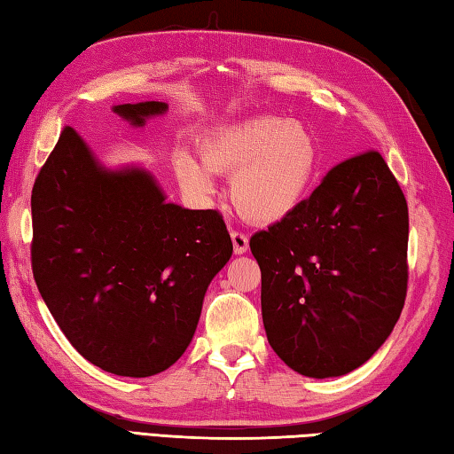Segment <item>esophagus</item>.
<instances>
[{
    "mask_svg": "<svg viewBox=\"0 0 454 454\" xmlns=\"http://www.w3.org/2000/svg\"><path fill=\"white\" fill-rule=\"evenodd\" d=\"M230 236H232L234 252H236L238 255L248 252V248H250V240H248V236H246L244 232H232Z\"/></svg>",
    "mask_w": 454,
    "mask_h": 454,
    "instance_id": "1",
    "label": "esophagus"
}]
</instances>
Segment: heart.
<instances>
[{"instance_id":"obj_1","label":"heart","mask_w":454,"mask_h":454,"mask_svg":"<svg viewBox=\"0 0 454 454\" xmlns=\"http://www.w3.org/2000/svg\"><path fill=\"white\" fill-rule=\"evenodd\" d=\"M200 159L178 151L172 160L180 186L192 199H210L216 191L214 175H232L230 199L236 210L255 224H276L308 199L321 151L303 122L260 114L212 130Z\"/></svg>"}]
</instances>
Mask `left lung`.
<instances>
[{
	"mask_svg": "<svg viewBox=\"0 0 454 454\" xmlns=\"http://www.w3.org/2000/svg\"><path fill=\"white\" fill-rule=\"evenodd\" d=\"M407 242V200L377 151L337 164L298 210L255 232L262 319L278 357L313 379L371 359L405 303Z\"/></svg>",
	"mask_w": 454,
	"mask_h": 454,
	"instance_id": "obj_1",
	"label": "left lung"
}]
</instances>
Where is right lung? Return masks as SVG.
<instances>
[{
  "label": "right lung",
  "mask_w": 454,
  "mask_h": 454,
  "mask_svg": "<svg viewBox=\"0 0 454 454\" xmlns=\"http://www.w3.org/2000/svg\"><path fill=\"white\" fill-rule=\"evenodd\" d=\"M133 127L167 103L114 105ZM31 266L57 325L90 364L151 377L191 345L212 278L232 255L216 210L167 202L143 167L106 168L65 127L31 192Z\"/></svg>",
  "instance_id": "1"
}]
</instances>
